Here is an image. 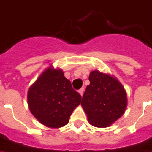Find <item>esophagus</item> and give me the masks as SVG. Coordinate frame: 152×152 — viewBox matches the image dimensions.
Returning <instances> with one entry per match:
<instances>
[{"label":"esophagus","mask_w":152,"mask_h":152,"mask_svg":"<svg viewBox=\"0 0 152 152\" xmlns=\"http://www.w3.org/2000/svg\"><path fill=\"white\" fill-rule=\"evenodd\" d=\"M79 93H80V96H83V93H84V88H81V89L79 90Z\"/></svg>","instance_id":"1"}]
</instances>
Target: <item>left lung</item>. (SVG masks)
<instances>
[{
	"label": "left lung",
	"instance_id": "8db88e82",
	"mask_svg": "<svg viewBox=\"0 0 152 152\" xmlns=\"http://www.w3.org/2000/svg\"><path fill=\"white\" fill-rule=\"evenodd\" d=\"M89 80L81 106L91 125L107 127L124 114L127 106L126 92L117 79L97 70L90 73Z\"/></svg>",
	"mask_w": 152,
	"mask_h": 152
}]
</instances>
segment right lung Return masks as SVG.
<instances>
[{
	"label": "right lung",
	"mask_w": 152,
	"mask_h": 152,
	"mask_svg": "<svg viewBox=\"0 0 152 152\" xmlns=\"http://www.w3.org/2000/svg\"><path fill=\"white\" fill-rule=\"evenodd\" d=\"M27 101L31 114L41 124L59 128L68 123L81 96L61 69L50 66L29 88Z\"/></svg>",
	"instance_id": "right-lung-1"
}]
</instances>
